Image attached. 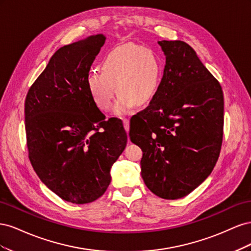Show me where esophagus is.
Returning <instances> with one entry per match:
<instances>
[{"label": "esophagus", "mask_w": 251, "mask_h": 251, "mask_svg": "<svg viewBox=\"0 0 251 251\" xmlns=\"http://www.w3.org/2000/svg\"><path fill=\"white\" fill-rule=\"evenodd\" d=\"M124 126H125V130L126 131V133L128 134V130H130V121H128L127 118H124Z\"/></svg>", "instance_id": "34e87169"}]
</instances>
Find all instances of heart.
Instances as JSON below:
<instances>
[{
  "instance_id": "heart-1",
  "label": "heart",
  "mask_w": 251,
  "mask_h": 251,
  "mask_svg": "<svg viewBox=\"0 0 251 251\" xmlns=\"http://www.w3.org/2000/svg\"><path fill=\"white\" fill-rule=\"evenodd\" d=\"M102 70L90 72L87 86L98 108L110 111L114 87L118 93L113 112L124 116L135 104L146 105L154 100L160 88L161 60L156 52L137 44H125L104 55Z\"/></svg>"
}]
</instances>
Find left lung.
Masks as SVG:
<instances>
[{
  "instance_id": "1",
  "label": "left lung",
  "mask_w": 251,
  "mask_h": 251,
  "mask_svg": "<svg viewBox=\"0 0 251 251\" xmlns=\"http://www.w3.org/2000/svg\"><path fill=\"white\" fill-rule=\"evenodd\" d=\"M158 44L165 55L160 88L136 114L130 138L142 150L141 177L148 188L176 200L203 183L215 168L223 139L224 98L188 44Z\"/></svg>"
}]
</instances>
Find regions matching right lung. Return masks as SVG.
I'll return each instance as SVG.
<instances>
[{
	"instance_id": "1",
	"label": "right lung",
	"mask_w": 251,
	"mask_h": 251,
	"mask_svg": "<svg viewBox=\"0 0 251 251\" xmlns=\"http://www.w3.org/2000/svg\"><path fill=\"white\" fill-rule=\"evenodd\" d=\"M104 41L100 33L59 48L25 100L30 162L45 185L75 204L93 202L107 191L127 140L123 121L104 120L87 86Z\"/></svg>"
}]
</instances>
